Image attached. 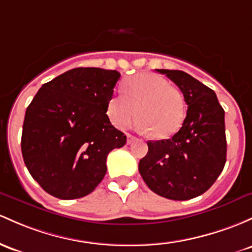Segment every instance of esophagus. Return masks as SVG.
Wrapping results in <instances>:
<instances>
[{"label": "esophagus", "instance_id": "esophagus-1", "mask_svg": "<svg viewBox=\"0 0 252 252\" xmlns=\"http://www.w3.org/2000/svg\"><path fill=\"white\" fill-rule=\"evenodd\" d=\"M135 140H136V137H135L134 135L126 134V143H128V145H131Z\"/></svg>", "mask_w": 252, "mask_h": 252}]
</instances>
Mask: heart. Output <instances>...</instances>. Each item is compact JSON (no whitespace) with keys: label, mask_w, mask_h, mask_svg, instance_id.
Returning a JSON list of instances; mask_svg holds the SVG:
<instances>
[{"label":"heart","mask_w":252,"mask_h":252,"mask_svg":"<svg viewBox=\"0 0 252 252\" xmlns=\"http://www.w3.org/2000/svg\"><path fill=\"white\" fill-rule=\"evenodd\" d=\"M106 111L118 128H126L137 116L142 130L152 131L157 139H167L181 129L185 104L179 91L164 77L140 73L124 82L123 95L110 98Z\"/></svg>","instance_id":"1"}]
</instances>
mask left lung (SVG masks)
Masks as SVG:
<instances>
[{
	"instance_id": "obj_1",
	"label": "left lung",
	"mask_w": 252,
	"mask_h": 252,
	"mask_svg": "<svg viewBox=\"0 0 252 252\" xmlns=\"http://www.w3.org/2000/svg\"><path fill=\"white\" fill-rule=\"evenodd\" d=\"M178 86L188 105L183 126L172 139L148 141L140 175L153 192L185 201L214 184L226 162L225 111L214 91L182 70L156 69Z\"/></svg>"
}]
</instances>
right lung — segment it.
Returning a JSON list of instances; mask_svg holds the SVG:
<instances>
[{
    "instance_id": "add662e5",
    "label": "right lung",
    "mask_w": 252,
    "mask_h": 252,
    "mask_svg": "<svg viewBox=\"0 0 252 252\" xmlns=\"http://www.w3.org/2000/svg\"><path fill=\"white\" fill-rule=\"evenodd\" d=\"M117 70L74 68L40 87L25 113L21 152L27 170L50 195H88L106 173L107 154L126 145L112 126L107 103Z\"/></svg>"
}]
</instances>
